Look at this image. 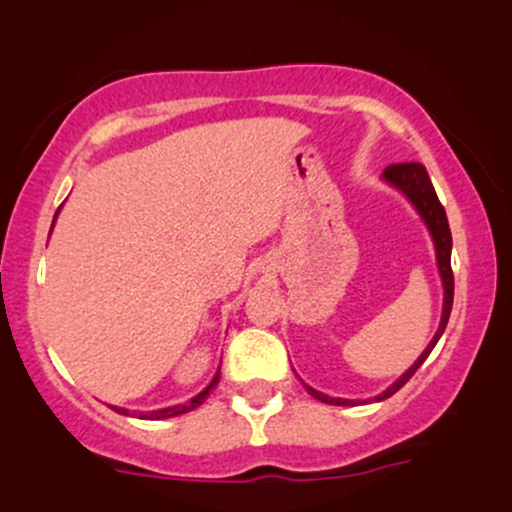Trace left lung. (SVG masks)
<instances>
[{"instance_id": "1", "label": "left lung", "mask_w": 512, "mask_h": 512, "mask_svg": "<svg viewBox=\"0 0 512 512\" xmlns=\"http://www.w3.org/2000/svg\"><path fill=\"white\" fill-rule=\"evenodd\" d=\"M383 180L387 182L390 187H395V190L402 192L404 197L409 199L411 207L416 209V214L421 216V221L426 223L428 233H431V240H433V248H436V262H438V272H440V281H443V315H440V325H438V332L433 334L431 344L426 346L424 354L416 358L414 363H411L409 370H404L402 375L387 387L385 392H380V395H375L373 399H344V397H330L325 395V392L315 390V387L305 385L303 380V387L310 392L315 399H320V402L325 404H337V407H354V404H366V402H383V399L392 397L397 390H402L404 385L409 383L411 375L416 373V370L421 368V363L426 361L428 354L433 351V346L438 344V339L443 337L445 327H448V320H450V310H452V296H455V279H452V267H450V252H452V236H450V226H448V216H445V209L443 204L438 202V195L436 190H433L431 185V178H428L426 168L421 166V163H395V166H387L383 170Z\"/></svg>"}]
</instances>
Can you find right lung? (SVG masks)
<instances>
[{"label":"right lung","instance_id":"right-lung-1","mask_svg":"<svg viewBox=\"0 0 512 512\" xmlns=\"http://www.w3.org/2000/svg\"><path fill=\"white\" fill-rule=\"evenodd\" d=\"M57 219V216H55ZM52 226H55V221H52ZM219 370H216V375H214V380H211V383L204 387L202 392H199V395H195L190 399V402H185V404H175V407H166V409H156V411H139V414H129V409H122V407H115V404H110V409H115L117 414H125V416H139V419H151V421H161V419H173V416H180V414H187V411H192V409H197L199 404H204L207 402V397L211 395V390H214L216 385H219Z\"/></svg>","mask_w":512,"mask_h":512}]
</instances>
